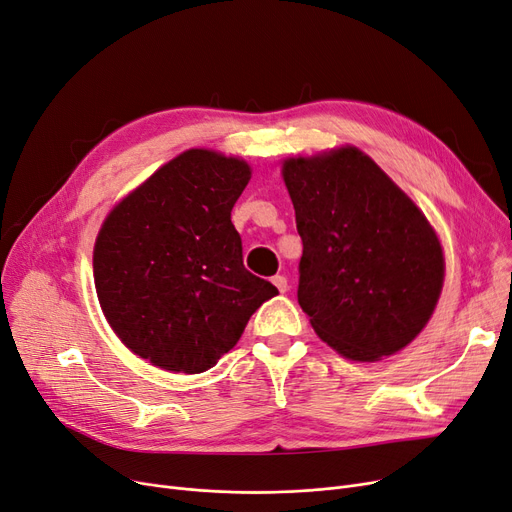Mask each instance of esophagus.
Returning a JSON list of instances; mask_svg holds the SVG:
<instances>
[{
	"mask_svg": "<svg viewBox=\"0 0 512 512\" xmlns=\"http://www.w3.org/2000/svg\"><path fill=\"white\" fill-rule=\"evenodd\" d=\"M272 282H274V286L278 288L280 293H286V291H288V280H286L284 276H274Z\"/></svg>",
	"mask_w": 512,
	"mask_h": 512,
	"instance_id": "1",
	"label": "esophagus"
}]
</instances>
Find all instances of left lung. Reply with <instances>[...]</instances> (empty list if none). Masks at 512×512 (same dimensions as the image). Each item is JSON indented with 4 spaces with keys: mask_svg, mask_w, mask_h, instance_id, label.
Listing matches in <instances>:
<instances>
[{
    "mask_svg": "<svg viewBox=\"0 0 512 512\" xmlns=\"http://www.w3.org/2000/svg\"><path fill=\"white\" fill-rule=\"evenodd\" d=\"M282 175L303 242L297 299L318 337L360 362L406 347L443 284L427 217L358 148L288 159Z\"/></svg>",
    "mask_w": 512,
    "mask_h": 512,
    "instance_id": "obj_1",
    "label": "left lung"
}]
</instances>
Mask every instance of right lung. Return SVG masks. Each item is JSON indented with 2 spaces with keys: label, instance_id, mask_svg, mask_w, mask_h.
Instances as JSON below:
<instances>
[{
  "label": "right lung",
  "instance_id": "obj_1",
  "mask_svg": "<svg viewBox=\"0 0 512 512\" xmlns=\"http://www.w3.org/2000/svg\"><path fill=\"white\" fill-rule=\"evenodd\" d=\"M251 167L211 150L182 152L106 217L94 280L108 324L152 366L198 374L240 339L278 288L242 263L232 207Z\"/></svg>",
  "mask_w": 512,
  "mask_h": 512
}]
</instances>
